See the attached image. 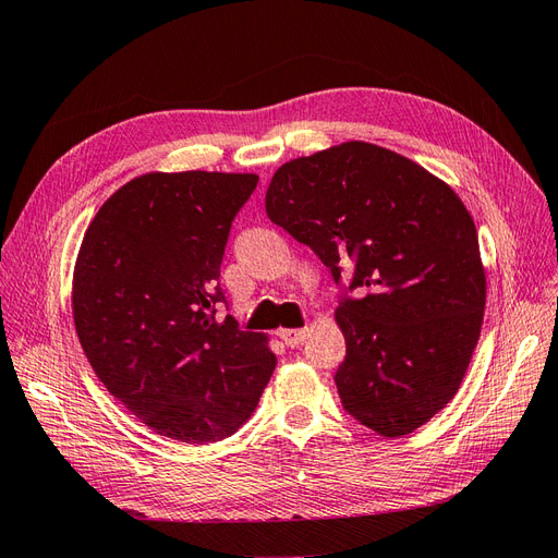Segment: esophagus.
Returning a JSON list of instances; mask_svg holds the SVG:
<instances>
[{
    "label": "esophagus",
    "mask_w": 558,
    "mask_h": 558,
    "mask_svg": "<svg viewBox=\"0 0 558 558\" xmlns=\"http://www.w3.org/2000/svg\"><path fill=\"white\" fill-rule=\"evenodd\" d=\"M279 337H281V342L286 344V347H291V349H295V347H300L302 342L307 340V328H291V330H279L277 332Z\"/></svg>",
    "instance_id": "obj_1"
}]
</instances>
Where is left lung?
<instances>
[{"instance_id":"1","label":"left lung","mask_w":558,"mask_h":558,"mask_svg":"<svg viewBox=\"0 0 558 558\" xmlns=\"http://www.w3.org/2000/svg\"><path fill=\"white\" fill-rule=\"evenodd\" d=\"M269 221L307 244L335 283L347 356L342 408L384 437L424 426L456 396L477 347L486 277L461 197L393 150L347 142L275 172Z\"/></svg>"}]
</instances>
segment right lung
Instances as JSON below:
<instances>
[{
    "label": "right lung",
    "mask_w": 558,
    "mask_h": 558,
    "mask_svg": "<svg viewBox=\"0 0 558 558\" xmlns=\"http://www.w3.org/2000/svg\"><path fill=\"white\" fill-rule=\"evenodd\" d=\"M256 185L150 172L118 189L81 242L72 307L86 359L142 424L185 445L230 437L277 367L265 335L216 318L228 234Z\"/></svg>",
    "instance_id": "1"
}]
</instances>
